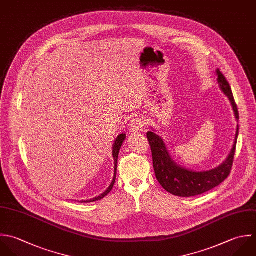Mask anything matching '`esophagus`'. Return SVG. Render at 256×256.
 I'll list each match as a JSON object with an SVG mask.
<instances>
[{"instance_id": "34e87169", "label": "esophagus", "mask_w": 256, "mask_h": 256, "mask_svg": "<svg viewBox=\"0 0 256 256\" xmlns=\"http://www.w3.org/2000/svg\"><path fill=\"white\" fill-rule=\"evenodd\" d=\"M144 120L140 118H134L130 124V132L132 134H138L144 130Z\"/></svg>"}]
</instances>
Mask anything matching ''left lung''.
Here are the masks:
<instances>
[{
  "mask_svg": "<svg viewBox=\"0 0 256 256\" xmlns=\"http://www.w3.org/2000/svg\"><path fill=\"white\" fill-rule=\"evenodd\" d=\"M216 74L218 76V82L220 86L230 98L236 118L238 122V110L232 92V88L220 70H216ZM238 130L240 126L238 124L234 148L226 160L220 166L206 172H194L176 164L172 160L162 138L152 132H148L146 136L152 150L154 170L156 180L168 192L182 198L196 196L214 188L224 182L232 172L236 150Z\"/></svg>",
  "mask_w": 256,
  "mask_h": 256,
  "instance_id": "1",
  "label": "left lung"
}]
</instances>
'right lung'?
I'll return each mask as SVG.
<instances>
[{
  "label": "right lung",
  "mask_w": 256,
  "mask_h": 256,
  "mask_svg": "<svg viewBox=\"0 0 256 256\" xmlns=\"http://www.w3.org/2000/svg\"><path fill=\"white\" fill-rule=\"evenodd\" d=\"M126 134H118V136L116 138L114 146H112V156H114V178H112V182L110 184V186L108 188V190L102 194L100 196H96V198H94L92 200H80V202H96V200H100L102 198H104L106 194H108L110 192V190H112L114 188V184L116 182V166H118V152H120V150L122 148V144L124 142V140H126Z\"/></svg>",
  "instance_id": "1"
}]
</instances>
